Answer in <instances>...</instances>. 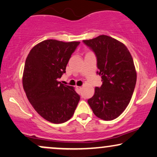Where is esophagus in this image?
Segmentation results:
<instances>
[{"label":"esophagus","mask_w":157,"mask_h":157,"mask_svg":"<svg viewBox=\"0 0 157 157\" xmlns=\"http://www.w3.org/2000/svg\"><path fill=\"white\" fill-rule=\"evenodd\" d=\"M76 89H77V90H78L81 91V90H82V86H76Z\"/></svg>","instance_id":"obj_1"}]
</instances>
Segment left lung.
Returning <instances> with one entry per match:
<instances>
[{"mask_svg": "<svg viewBox=\"0 0 157 157\" xmlns=\"http://www.w3.org/2000/svg\"><path fill=\"white\" fill-rule=\"evenodd\" d=\"M83 42L95 54L102 82L87 102L96 117L113 120L126 109L134 92L137 73L132 55L123 43L105 35Z\"/></svg>", "mask_w": 157, "mask_h": 157, "instance_id": "8db88e82", "label": "left lung"}]
</instances>
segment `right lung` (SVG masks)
<instances>
[{
    "label": "right lung",
    "instance_id": "obj_1",
    "mask_svg": "<svg viewBox=\"0 0 157 157\" xmlns=\"http://www.w3.org/2000/svg\"><path fill=\"white\" fill-rule=\"evenodd\" d=\"M79 41L43 40L29 52L22 76L27 98L36 112L54 124L73 117L80 96L74 88L57 79L65 73L67 64Z\"/></svg>",
    "mask_w": 157,
    "mask_h": 157
}]
</instances>
